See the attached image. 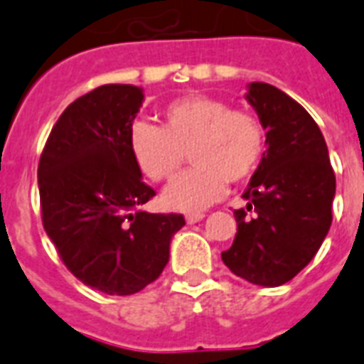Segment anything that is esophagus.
Wrapping results in <instances>:
<instances>
[{"mask_svg":"<svg viewBox=\"0 0 364 364\" xmlns=\"http://www.w3.org/2000/svg\"><path fill=\"white\" fill-rule=\"evenodd\" d=\"M203 218H205V214H203V213L186 214V222H188V224H197V222H201Z\"/></svg>","mask_w":364,"mask_h":364,"instance_id":"esophagus-1","label":"esophagus"}]
</instances>
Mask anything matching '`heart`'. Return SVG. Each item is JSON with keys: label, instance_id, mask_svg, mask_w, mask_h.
Instances as JSON below:
<instances>
[{"label": "heart", "instance_id": "1", "mask_svg": "<svg viewBox=\"0 0 364 364\" xmlns=\"http://www.w3.org/2000/svg\"><path fill=\"white\" fill-rule=\"evenodd\" d=\"M161 127L134 121L129 150L151 182L173 178L190 156L191 167L176 176L163 193L174 210L196 213L226 193L228 182H243L255 173L264 154V127L256 115L232 109L220 98L188 95L167 104Z\"/></svg>", "mask_w": 364, "mask_h": 364}]
</instances>
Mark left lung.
I'll use <instances>...</instances> for the list:
<instances>
[{
	"instance_id": "1",
	"label": "left lung",
	"mask_w": 364,
	"mask_h": 364,
	"mask_svg": "<svg viewBox=\"0 0 364 364\" xmlns=\"http://www.w3.org/2000/svg\"><path fill=\"white\" fill-rule=\"evenodd\" d=\"M247 100L266 129V151L235 210L237 233L222 260L237 277L279 287L298 275L332 224L336 178L323 132L306 109L269 83H249Z\"/></svg>"
}]
</instances>
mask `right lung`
Here are the masks:
<instances>
[{
	"instance_id": "1",
	"label": "right lung",
	"mask_w": 364,
	"mask_h": 364,
	"mask_svg": "<svg viewBox=\"0 0 364 364\" xmlns=\"http://www.w3.org/2000/svg\"><path fill=\"white\" fill-rule=\"evenodd\" d=\"M142 87L102 85L68 106L39 159L43 228L64 266L91 289L129 296L165 269L182 214L140 210L156 191L129 150Z\"/></svg>"
}]
</instances>
